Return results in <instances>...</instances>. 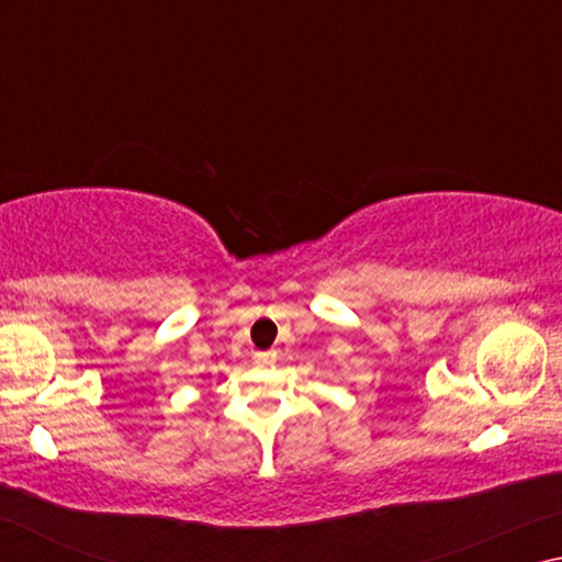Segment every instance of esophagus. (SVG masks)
Segmentation results:
<instances>
[{"label": "esophagus", "mask_w": 562, "mask_h": 562, "mask_svg": "<svg viewBox=\"0 0 562 562\" xmlns=\"http://www.w3.org/2000/svg\"><path fill=\"white\" fill-rule=\"evenodd\" d=\"M274 359H278V351H274V349H270V351H255V361H258V364H272Z\"/></svg>", "instance_id": "obj_1"}]
</instances>
